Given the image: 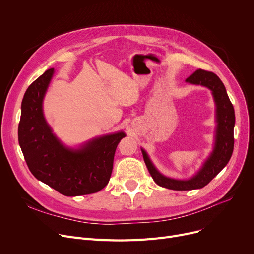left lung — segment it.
<instances>
[{"label":"left lung","mask_w":254,"mask_h":254,"mask_svg":"<svg viewBox=\"0 0 254 254\" xmlns=\"http://www.w3.org/2000/svg\"><path fill=\"white\" fill-rule=\"evenodd\" d=\"M186 82L206 86L212 91L216 105L217 127L215 144L202 169L188 180H179L163 175L153 166L148 154L144 149H141L146 167L154 182L159 186L173 190H191L204 188L228 165L234 150L235 110L219 77L212 72L198 69L186 79Z\"/></svg>","instance_id":"1"}]
</instances>
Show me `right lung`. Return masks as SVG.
Segmentation results:
<instances>
[{
  "label": "right lung",
  "instance_id": "1",
  "mask_svg": "<svg viewBox=\"0 0 254 254\" xmlns=\"http://www.w3.org/2000/svg\"><path fill=\"white\" fill-rule=\"evenodd\" d=\"M55 69L42 74L26 89L18 125V141L32 174L66 196L95 193L108 184L113 159L124 131L88 141L79 148L64 145L43 114V99Z\"/></svg>",
  "mask_w": 254,
  "mask_h": 254
}]
</instances>
